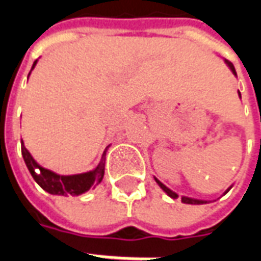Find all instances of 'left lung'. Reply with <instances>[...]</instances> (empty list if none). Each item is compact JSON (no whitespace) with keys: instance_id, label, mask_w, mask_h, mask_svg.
Masks as SVG:
<instances>
[{"instance_id":"1","label":"left lung","mask_w":261,"mask_h":261,"mask_svg":"<svg viewBox=\"0 0 261 261\" xmlns=\"http://www.w3.org/2000/svg\"><path fill=\"white\" fill-rule=\"evenodd\" d=\"M226 63H228V61H226ZM228 65H229L230 69H232V72H233V74L236 75V71H235V68H233V65L230 64V63H228ZM239 95H241V93H239ZM155 180H156V183H158L159 186H161V189H162V190H164L165 193H168V196H170V197H172V198H177V197H179V196H177V194H176L175 192H172L169 187L165 186L162 181H159L158 179H155ZM181 201L186 202V204H204V202H205V201H202V200H196V198H190V197H181Z\"/></svg>"}]
</instances>
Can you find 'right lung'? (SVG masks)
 I'll return each mask as SVG.
<instances>
[{"instance_id":"1","label":"right lung","mask_w":261,"mask_h":261,"mask_svg":"<svg viewBox=\"0 0 261 261\" xmlns=\"http://www.w3.org/2000/svg\"><path fill=\"white\" fill-rule=\"evenodd\" d=\"M36 64V61L33 63V67ZM32 67V68H33ZM22 156L25 159V164L28 169L33 176V179L36 180L39 186L42 187L43 190H46L50 194H59V196H80L82 193L88 192L89 189L95 187L99 185L103 179L105 175V159H106V152H103L102 161L97 165L95 169L88 173H82V175H74V176H60L54 173L51 170H47L39 166L36 161L32 158L29 151L26 149L23 142H22ZM39 169L41 170L40 174H36L34 170Z\"/></svg>"}]
</instances>
